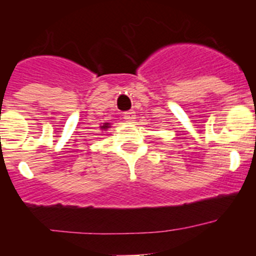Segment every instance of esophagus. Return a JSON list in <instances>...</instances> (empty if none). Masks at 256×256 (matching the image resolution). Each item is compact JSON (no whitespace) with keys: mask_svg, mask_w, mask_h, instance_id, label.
<instances>
[{"mask_svg":"<svg viewBox=\"0 0 256 256\" xmlns=\"http://www.w3.org/2000/svg\"><path fill=\"white\" fill-rule=\"evenodd\" d=\"M124 119H126V122H133L136 119V112H133V110L124 112Z\"/></svg>","mask_w":256,"mask_h":256,"instance_id":"1","label":"esophagus"}]
</instances>
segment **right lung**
<instances>
[{"label": "right lung", "mask_w": 256, "mask_h": 256, "mask_svg": "<svg viewBox=\"0 0 256 256\" xmlns=\"http://www.w3.org/2000/svg\"><path fill=\"white\" fill-rule=\"evenodd\" d=\"M110 126H112V124L110 123H104L100 128H101V130H108V128H110Z\"/></svg>", "instance_id": "1"}]
</instances>
